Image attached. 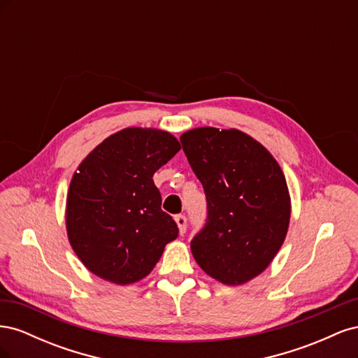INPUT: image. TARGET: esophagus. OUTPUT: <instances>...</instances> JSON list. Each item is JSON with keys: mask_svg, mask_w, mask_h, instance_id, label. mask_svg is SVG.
<instances>
[{"mask_svg": "<svg viewBox=\"0 0 358 358\" xmlns=\"http://www.w3.org/2000/svg\"><path fill=\"white\" fill-rule=\"evenodd\" d=\"M175 221H176V224L179 227L180 234L185 233L187 231V216L185 215H176L175 216Z\"/></svg>", "mask_w": 358, "mask_h": 358, "instance_id": "1", "label": "esophagus"}]
</instances>
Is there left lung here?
<instances>
[{"mask_svg": "<svg viewBox=\"0 0 358 358\" xmlns=\"http://www.w3.org/2000/svg\"><path fill=\"white\" fill-rule=\"evenodd\" d=\"M201 182L208 218L192 237L197 264L225 285H241L272 263L289 224V194L276 159L239 129L196 128L180 136Z\"/></svg>", "mask_w": 358, "mask_h": 358, "instance_id": "1", "label": "left lung"}]
</instances>
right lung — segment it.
<instances>
[{
	"label": "right lung",
	"instance_id": "add662e5",
	"mask_svg": "<svg viewBox=\"0 0 358 358\" xmlns=\"http://www.w3.org/2000/svg\"><path fill=\"white\" fill-rule=\"evenodd\" d=\"M180 150L176 137L154 128H125L86 157L70 183L67 233L73 251L113 284L150 273L179 229L161 209L154 173Z\"/></svg>",
	"mask_w": 358,
	"mask_h": 358
}]
</instances>
